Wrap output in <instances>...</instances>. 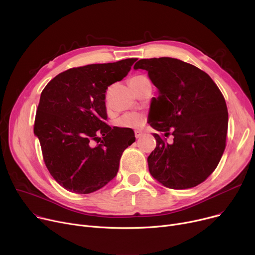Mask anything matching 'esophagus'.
I'll list each match as a JSON object with an SVG mask.
<instances>
[{"mask_svg": "<svg viewBox=\"0 0 255 255\" xmlns=\"http://www.w3.org/2000/svg\"><path fill=\"white\" fill-rule=\"evenodd\" d=\"M134 134H135V137H136V138H139V137H141V135H142V132H141V131H138V130H135V131H134Z\"/></svg>", "mask_w": 255, "mask_h": 255, "instance_id": "esophagus-1", "label": "esophagus"}]
</instances>
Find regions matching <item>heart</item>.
Listing matches in <instances>:
<instances>
[{
  "mask_svg": "<svg viewBox=\"0 0 255 255\" xmlns=\"http://www.w3.org/2000/svg\"><path fill=\"white\" fill-rule=\"evenodd\" d=\"M146 77L143 75L134 76L131 79L132 82H137V80L145 79ZM144 124V116L138 113H129L121 117L118 120V125L123 128H139Z\"/></svg>",
  "mask_w": 255,
  "mask_h": 255,
  "instance_id": "1",
  "label": "heart"
}]
</instances>
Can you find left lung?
<instances>
[{
    "mask_svg": "<svg viewBox=\"0 0 255 255\" xmlns=\"http://www.w3.org/2000/svg\"><path fill=\"white\" fill-rule=\"evenodd\" d=\"M134 69L148 71L158 97L151 102L150 125L157 133L149 170L171 189L192 188L217 167L225 149L229 113L222 93L197 67L172 58L141 59Z\"/></svg>",
    "mask_w": 255,
    "mask_h": 255,
    "instance_id": "obj_1",
    "label": "left lung"
}]
</instances>
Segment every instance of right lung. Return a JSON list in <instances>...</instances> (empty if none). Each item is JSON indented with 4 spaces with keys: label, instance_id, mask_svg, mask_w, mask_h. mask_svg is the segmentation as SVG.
Returning <instances> with one entry per match:
<instances>
[{
    "label": "right lung",
    "instance_id": "1",
    "mask_svg": "<svg viewBox=\"0 0 255 255\" xmlns=\"http://www.w3.org/2000/svg\"><path fill=\"white\" fill-rule=\"evenodd\" d=\"M137 59L91 64L58 74L40 96L34 133L45 165L66 190L88 194L111 182L120 159L135 141L130 128L107 125L105 92Z\"/></svg>",
    "mask_w": 255,
    "mask_h": 255
}]
</instances>
